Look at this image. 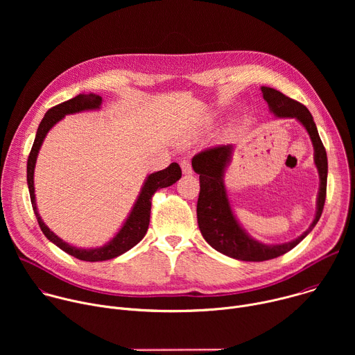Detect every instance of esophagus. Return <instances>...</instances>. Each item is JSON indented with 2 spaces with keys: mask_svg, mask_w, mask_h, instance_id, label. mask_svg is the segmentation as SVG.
<instances>
[{
  "mask_svg": "<svg viewBox=\"0 0 355 355\" xmlns=\"http://www.w3.org/2000/svg\"><path fill=\"white\" fill-rule=\"evenodd\" d=\"M181 170L184 174H192V166L189 160H182L181 162Z\"/></svg>",
  "mask_w": 355,
  "mask_h": 355,
  "instance_id": "1",
  "label": "esophagus"
}]
</instances>
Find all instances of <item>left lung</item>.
<instances>
[{
  "label": "left lung",
  "instance_id": "8db88e82",
  "mask_svg": "<svg viewBox=\"0 0 355 355\" xmlns=\"http://www.w3.org/2000/svg\"><path fill=\"white\" fill-rule=\"evenodd\" d=\"M263 96L267 101L270 111L278 118H296L308 130L315 147V164L320 177V189L318 198V211L315 220L309 229L297 239L284 243L267 245L251 239L236 220L223 182L225 168L227 167L233 147L215 146L199 151L192 159V168L199 174V196L196 204L198 226L204 239L222 254L241 261H267L279 257L305 239L319 222L327 189V155L320 140L316 123L309 110L297 101L284 95L282 92L261 87Z\"/></svg>",
  "mask_w": 355,
  "mask_h": 355
}]
</instances>
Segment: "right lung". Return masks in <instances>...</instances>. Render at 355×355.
<instances>
[{
	"label": "right lung",
	"mask_w": 355,
	"mask_h": 355,
	"mask_svg": "<svg viewBox=\"0 0 355 355\" xmlns=\"http://www.w3.org/2000/svg\"><path fill=\"white\" fill-rule=\"evenodd\" d=\"M103 104V98L96 94H80L64 103L50 108L46 114L42 122L39 123L36 137L32 146V150L28 157V166H26V178H28V188L31 195L32 208L35 212V216L37 219V223L40 226V230L43 234L55 243L59 248L66 251L67 254L83 260V261H105L115 259L132 247H135L146 234L150 223V209H151V198H153L155 192L173 185L181 178V168L177 163H171L167 168L150 174L141 188V192L136 200V204L128 216L126 222L123 223L122 229L118 232V234L107 244L99 248H77L74 245L67 244L60 237H58L53 232L43 223L42 218L37 214L36 200H35V188H33V171H35V163L39 153V148L43 143V139L46 137L47 132L52 129L60 119H63L69 114H76L87 110H98Z\"/></svg>",
	"instance_id": "add662e5"
}]
</instances>
